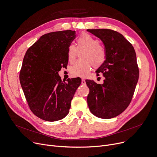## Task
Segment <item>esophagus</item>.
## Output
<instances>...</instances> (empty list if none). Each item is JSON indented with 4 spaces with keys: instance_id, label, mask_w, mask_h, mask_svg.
<instances>
[{
    "instance_id": "34e87169",
    "label": "esophagus",
    "mask_w": 157,
    "mask_h": 157,
    "mask_svg": "<svg viewBox=\"0 0 157 157\" xmlns=\"http://www.w3.org/2000/svg\"><path fill=\"white\" fill-rule=\"evenodd\" d=\"M81 83L83 84V85H85L86 84V81H85V80L84 79H81Z\"/></svg>"
}]
</instances>
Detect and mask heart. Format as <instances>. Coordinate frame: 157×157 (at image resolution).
<instances>
[{
    "label": "heart",
    "mask_w": 157,
    "mask_h": 157,
    "mask_svg": "<svg viewBox=\"0 0 157 157\" xmlns=\"http://www.w3.org/2000/svg\"><path fill=\"white\" fill-rule=\"evenodd\" d=\"M78 50H83L81 57V60L74 63L70 69L72 75L75 77L85 78L91 69L92 65L98 68L104 63L106 59V52L104 48L98 43L97 39L87 33H82L76 39V48L70 45L67 50V59L69 62L75 60Z\"/></svg>",
    "instance_id": "1"
}]
</instances>
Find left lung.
<instances>
[{
  "mask_svg": "<svg viewBox=\"0 0 157 157\" xmlns=\"http://www.w3.org/2000/svg\"><path fill=\"white\" fill-rule=\"evenodd\" d=\"M105 46L106 59L97 70L105 78L103 84L86 79L90 89V111L100 118L109 119L124 111L132 98L139 79L134 48L119 32L110 29H88Z\"/></svg>",
  "mask_w": 157,
  "mask_h": 157,
  "instance_id": "left-lung-1",
  "label": "left lung"
}]
</instances>
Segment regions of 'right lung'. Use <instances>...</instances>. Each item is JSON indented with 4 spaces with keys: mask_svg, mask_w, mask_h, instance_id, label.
<instances>
[{
    "mask_svg": "<svg viewBox=\"0 0 157 157\" xmlns=\"http://www.w3.org/2000/svg\"><path fill=\"white\" fill-rule=\"evenodd\" d=\"M74 30L48 33L31 46L24 56L20 81L29 106L36 116L48 121L63 119L81 85L79 78L62 81L59 72L68 63L67 50Z\"/></svg>",
    "mask_w": 157,
    "mask_h": 157,
    "instance_id": "obj_1",
    "label": "right lung"
}]
</instances>
